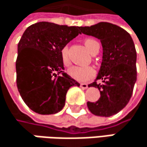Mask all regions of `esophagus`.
<instances>
[{"label":"esophagus","mask_w":147,"mask_h":147,"mask_svg":"<svg viewBox=\"0 0 147 147\" xmlns=\"http://www.w3.org/2000/svg\"><path fill=\"white\" fill-rule=\"evenodd\" d=\"M80 87L82 88L83 90H86L88 88V84H85V83H82V84H80Z\"/></svg>","instance_id":"esophagus-1"}]
</instances>
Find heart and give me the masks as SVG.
I'll list each match as a JSON object with an SVG mask.
<instances>
[{
	"mask_svg": "<svg viewBox=\"0 0 147 147\" xmlns=\"http://www.w3.org/2000/svg\"><path fill=\"white\" fill-rule=\"evenodd\" d=\"M84 45L90 53H92L96 48L99 47V44L92 39H86L84 40ZM61 59L65 66L69 64V58H68L67 46L63 47V49L61 50ZM68 74L72 78L79 81L84 82L90 80L94 76L95 71L91 67L89 66H73L68 69Z\"/></svg>",
	"mask_w": 147,
	"mask_h": 147,
	"instance_id": "heart-1",
	"label": "heart"
}]
</instances>
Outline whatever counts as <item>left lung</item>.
<instances>
[{
    "label": "left lung",
    "instance_id": "8db88e82",
    "mask_svg": "<svg viewBox=\"0 0 147 147\" xmlns=\"http://www.w3.org/2000/svg\"><path fill=\"white\" fill-rule=\"evenodd\" d=\"M81 33L101 40L102 62L95 82L101 96L96 102H87L91 113L110 117L120 112L130 100L137 80L136 51L130 34L115 24L101 22L90 27H80ZM101 79L102 84L95 80Z\"/></svg>",
    "mask_w": 147,
    "mask_h": 147
}]
</instances>
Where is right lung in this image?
Returning a JSON list of instances; mask_svg holds the SVG:
<instances>
[{"instance_id":"obj_1","label":"right lung","mask_w":147,"mask_h":147,"mask_svg":"<svg viewBox=\"0 0 147 147\" xmlns=\"http://www.w3.org/2000/svg\"><path fill=\"white\" fill-rule=\"evenodd\" d=\"M80 27L39 22L30 25L18 45L17 86L28 107L49 115L60 112L71 86L80 83L64 73L61 50L80 34ZM57 73H63L57 76Z\"/></svg>"}]
</instances>
